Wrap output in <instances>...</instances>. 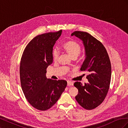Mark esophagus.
<instances>
[{
  "mask_svg": "<svg viewBox=\"0 0 128 128\" xmlns=\"http://www.w3.org/2000/svg\"><path fill=\"white\" fill-rule=\"evenodd\" d=\"M73 82H70V81H68L67 82V86H73Z\"/></svg>",
  "mask_w": 128,
  "mask_h": 128,
  "instance_id": "obj_1",
  "label": "esophagus"
}]
</instances>
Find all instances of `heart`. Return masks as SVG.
Returning a JSON list of instances; mask_svg holds the SVG:
<instances>
[{
    "label": "heart",
    "mask_w": 128,
    "mask_h": 128,
    "mask_svg": "<svg viewBox=\"0 0 128 128\" xmlns=\"http://www.w3.org/2000/svg\"><path fill=\"white\" fill-rule=\"evenodd\" d=\"M62 48L72 58H77L80 54L81 50L80 45L75 40H68L64 42L62 45ZM59 56V53L56 50L53 51V58L54 60H57Z\"/></svg>",
    "instance_id": "1"
}]
</instances>
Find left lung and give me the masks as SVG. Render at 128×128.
Listing matches in <instances>:
<instances>
[{
	"label": "left lung",
	"instance_id": "8db88e82",
	"mask_svg": "<svg viewBox=\"0 0 128 128\" xmlns=\"http://www.w3.org/2000/svg\"><path fill=\"white\" fill-rule=\"evenodd\" d=\"M71 35L83 41L86 58L80 70L88 72L87 83L76 82L74 84L78 90L75 99L85 109L93 110L103 102L109 90L112 72L110 58L103 44L90 34L76 31Z\"/></svg>",
	"mask_w": 128,
	"mask_h": 128
}]
</instances>
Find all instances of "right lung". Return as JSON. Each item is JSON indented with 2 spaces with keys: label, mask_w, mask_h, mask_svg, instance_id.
<instances>
[{
  "label": "right lung",
  "mask_w": 128,
  "mask_h": 128,
  "mask_svg": "<svg viewBox=\"0 0 128 128\" xmlns=\"http://www.w3.org/2000/svg\"><path fill=\"white\" fill-rule=\"evenodd\" d=\"M62 34H40L26 47L21 59L20 76L22 91L31 105L40 110L50 109L66 88L65 80L47 78L46 68L53 62V47Z\"/></svg>",
  "instance_id": "add662e5"
}]
</instances>
